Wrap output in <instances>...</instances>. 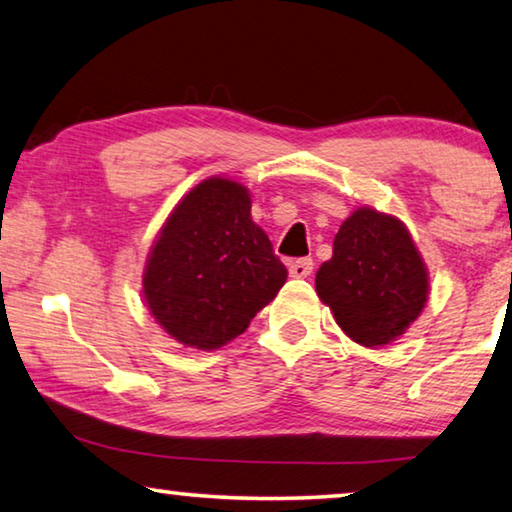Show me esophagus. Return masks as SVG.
Wrapping results in <instances>:
<instances>
[{
    "mask_svg": "<svg viewBox=\"0 0 512 512\" xmlns=\"http://www.w3.org/2000/svg\"><path fill=\"white\" fill-rule=\"evenodd\" d=\"M312 269H315V262H312L310 257H301V259H294V262H289V276L292 278H308Z\"/></svg>",
    "mask_w": 512,
    "mask_h": 512,
    "instance_id": "34e87169",
    "label": "esophagus"
}]
</instances>
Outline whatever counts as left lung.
<instances>
[{
  "mask_svg": "<svg viewBox=\"0 0 512 512\" xmlns=\"http://www.w3.org/2000/svg\"><path fill=\"white\" fill-rule=\"evenodd\" d=\"M315 287L335 322L363 347L400 338L427 301V269L398 218L356 209L340 225L333 257L319 266Z\"/></svg>",
  "mask_w": 512,
  "mask_h": 512,
  "instance_id": "obj_1",
  "label": "left lung"
}]
</instances>
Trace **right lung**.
<instances>
[{
    "label": "right lung",
    "instance_id": "1",
    "mask_svg": "<svg viewBox=\"0 0 512 512\" xmlns=\"http://www.w3.org/2000/svg\"><path fill=\"white\" fill-rule=\"evenodd\" d=\"M287 269L241 183L211 177L174 207L144 269V299L181 345L218 349L276 299Z\"/></svg>",
    "mask_w": 512,
    "mask_h": 512
}]
</instances>
